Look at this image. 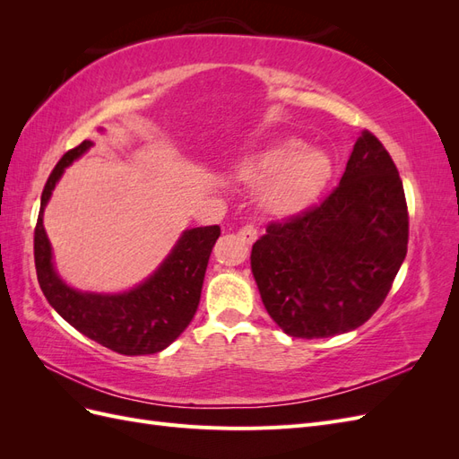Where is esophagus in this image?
<instances>
[{
  "label": "esophagus",
  "mask_w": 459,
  "mask_h": 459,
  "mask_svg": "<svg viewBox=\"0 0 459 459\" xmlns=\"http://www.w3.org/2000/svg\"><path fill=\"white\" fill-rule=\"evenodd\" d=\"M239 238L245 241V243H255L256 239H258V230H256V226H253V224H247V226H243L241 230H239Z\"/></svg>",
  "instance_id": "esophagus-1"
}]
</instances>
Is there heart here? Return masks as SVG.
Wrapping results in <instances>:
<instances>
[{"label": "heart", "instance_id": "obj_1", "mask_svg": "<svg viewBox=\"0 0 459 459\" xmlns=\"http://www.w3.org/2000/svg\"><path fill=\"white\" fill-rule=\"evenodd\" d=\"M247 186H262L260 203L272 216H293L304 211L331 176V160L322 151L300 149L295 140L262 147L235 166Z\"/></svg>", "mask_w": 459, "mask_h": 459}]
</instances>
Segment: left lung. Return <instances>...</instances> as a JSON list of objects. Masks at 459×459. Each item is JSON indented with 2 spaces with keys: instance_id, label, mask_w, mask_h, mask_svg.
Instances as JSON below:
<instances>
[{
  "instance_id": "obj_1",
  "label": "left lung",
  "mask_w": 459,
  "mask_h": 459,
  "mask_svg": "<svg viewBox=\"0 0 459 459\" xmlns=\"http://www.w3.org/2000/svg\"><path fill=\"white\" fill-rule=\"evenodd\" d=\"M408 224L396 164L364 130L339 186L319 204L272 221L253 245L264 307L299 339L359 327L393 287L408 253Z\"/></svg>"
}]
</instances>
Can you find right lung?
Returning <instances> with one entry per match:
<instances>
[{
  "label": "right lung",
  "instance_id": "1",
  "mask_svg": "<svg viewBox=\"0 0 459 459\" xmlns=\"http://www.w3.org/2000/svg\"><path fill=\"white\" fill-rule=\"evenodd\" d=\"M91 145L90 140H84L66 151L55 164L41 193L34 230L38 283L57 314L91 341L124 356L155 354L182 335L195 316L208 258L220 238V226L186 230L157 272L128 293H80L65 285L51 262L44 208L66 166L84 155Z\"/></svg>",
  "mask_w": 459,
  "mask_h": 459
}]
</instances>
